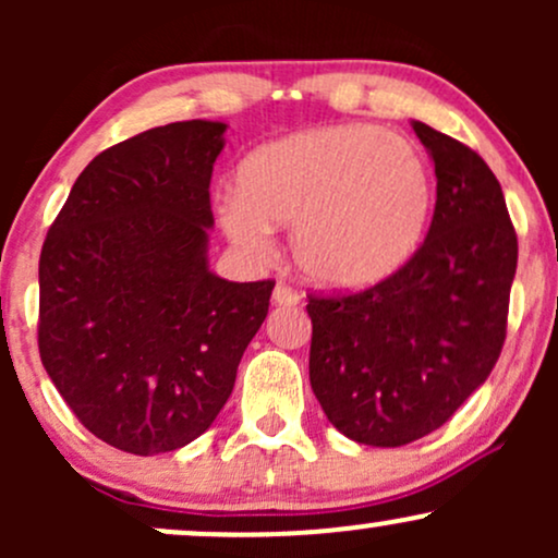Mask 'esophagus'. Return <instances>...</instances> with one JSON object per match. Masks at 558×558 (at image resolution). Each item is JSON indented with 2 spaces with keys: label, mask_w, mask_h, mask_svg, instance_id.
<instances>
[{
  "label": "esophagus",
  "mask_w": 558,
  "mask_h": 558,
  "mask_svg": "<svg viewBox=\"0 0 558 558\" xmlns=\"http://www.w3.org/2000/svg\"><path fill=\"white\" fill-rule=\"evenodd\" d=\"M299 301H301L299 291H293L291 286H286V283L275 286V291H272V304H278V306H296Z\"/></svg>",
  "instance_id": "obj_1"
}]
</instances>
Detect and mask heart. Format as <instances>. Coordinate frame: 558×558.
<instances>
[{
  "mask_svg": "<svg viewBox=\"0 0 558 558\" xmlns=\"http://www.w3.org/2000/svg\"><path fill=\"white\" fill-rule=\"evenodd\" d=\"M433 207L417 144L380 125L310 128L259 146L239 165L217 217L248 254H267L270 226H291V254L325 288H367L417 252Z\"/></svg>",
  "mask_w": 558,
  "mask_h": 558,
  "instance_id": "obj_1",
  "label": "heart"
}]
</instances>
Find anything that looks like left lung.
Returning a JSON list of instances; mask_svg holds the SVG:
<instances>
[{
	"label": "left lung",
	"instance_id": "left-lung-1",
	"mask_svg": "<svg viewBox=\"0 0 558 558\" xmlns=\"http://www.w3.org/2000/svg\"><path fill=\"white\" fill-rule=\"evenodd\" d=\"M435 213L407 265L356 293H310V383L332 427L396 448L438 430L501 356L517 233L501 183L462 141L412 123Z\"/></svg>",
	"mask_w": 558,
	"mask_h": 558
}]
</instances>
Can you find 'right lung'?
<instances>
[{
	"label": "right lung",
	"instance_id": "1",
	"mask_svg": "<svg viewBox=\"0 0 558 558\" xmlns=\"http://www.w3.org/2000/svg\"><path fill=\"white\" fill-rule=\"evenodd\" d=\"M226 123L183 120L96 155L38 259V354L73 414L120 451L198 438L270 310L275 280L207 265Z\"/></svg>",
	"mask_w": 558,
	"mask_h": 558
}]
</instances>
